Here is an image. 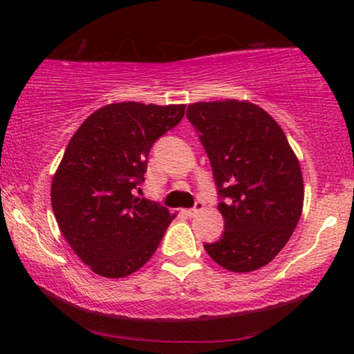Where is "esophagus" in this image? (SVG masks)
<instances>
[{
    "instance_id": "34e87169",
    "label": "esophagus",
    "mask_w": 354,
    "mask_h": 354,
    "mask_svg": "<svg viewBox=\"0 0 354 354\" xmlns=\"http://www.w3.org/2000/svg\"><path fill=\"white\" fill-rule=\"evenodd\" d=\"M203 209H205V205H203L201 201H196V205H194V208H191V209H186V211H185V214H186V216L193 218V216H196L198 213H201Z\"/></svg>"
}]
</instances>
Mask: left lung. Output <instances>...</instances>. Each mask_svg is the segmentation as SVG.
Returning <instances> with one entry per match:
<instances>
[{
  "mask_svg": "<svg viewBox=\"0 0 354 354\" xmlns=\"http://www.w3.org/2000/svg\"><path fill=\"white\" fill-rule=\"evenodd\" d=\"M209 158L225 233L205 245L214 263L248 273L273 261L298 225L304 186L281 126L250 101H200L186 109Z\"/></svg>",
  "mask_w": 354,
  "mask_h": 354,
  "instance_id": "1",
  "label": "left lung"
}]
</instances>
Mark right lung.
Returning <instances> with one entry per match:
<instances>
[{"mask_svg":"<svg viewBox=\"0 0 354 354\" xmlns=\"http://www.w3.org/2000/svg\"><path fill=\"white\" fill-rule=\"evenodd\" d=\"M185 108L106 104L68 143L53 176L51 206L64 239L93 273L133 274L163 239L174 214L135 189L145 181L153 143L180 123Z\"/></svg>","mask_w":354,"mask_h":354,"instance_id":"1","label":"right lung"}]
</instances>
